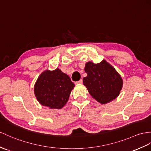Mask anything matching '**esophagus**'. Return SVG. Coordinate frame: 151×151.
Masks as SVG:
<instances>
[{
	"label": "esophagus",
	"mask_w": 151,
	"mask_h": 151,
	"mask_svg": "<svg viewBox=\"0 0 151 151\" xmlns=\"http://www.w3.org/2000/svg\"><path fill=\"white\" fill-rule=\"evenodd\" d=\"M83 83V79H80L78 81L76 82V84H82Z\"/></svg>",
	"instance_id": "obj_1"
}]
</instances>
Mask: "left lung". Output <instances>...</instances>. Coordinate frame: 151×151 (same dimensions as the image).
Returning a JSON list of instances; mask_svg holds the SVG:
<instances>
[{"label":"left lung","mask_w":151,"mask_h":151,"mask_svg":"<svg viewBox=\"0 0 151 151\" xmlns=\"http://www.w3.org/2000/svg\"><path fill=\"white\" fill-rule=\"evenodd\" d=\"M84 71L88 76L83 78V84L95 100L106 104L118 97L122 88V79L105 60L97 64L88 62Z\"/></svg>","instance_id":"left-lung-1"}]
</instances>
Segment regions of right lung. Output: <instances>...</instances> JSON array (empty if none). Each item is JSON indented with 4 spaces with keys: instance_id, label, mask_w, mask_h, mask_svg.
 Listing matches in <instances>:
<instances>
[{
    "instance_id": "add662e5",
    "label": "right lung",
    "mask_w": 151,
    "mask_h": 151,
    "mask_svg": "<svg viewBox=\"0 0 151 151\" xmlns=\"http://www.w3.org/2000/svg\"><path fill=\"white\" fill-rule=\"evenodd\" d=\"M75 85L66 73L56 68L43 72L35 85V93L40 104L50 108L61 109L67 103Z\"/></svg>"
}]
</instances>
